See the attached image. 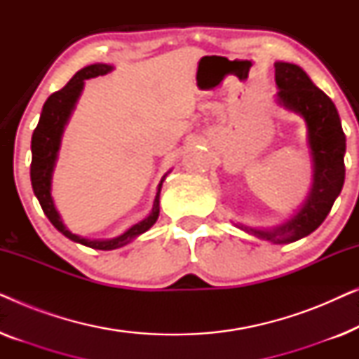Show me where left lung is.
<instances>
[{"label": "left lung", "mask_w": 359, "mask_h": 359, "mask_svg": "<svg viewBox=\"0 0 359 359\" xmlns=\"http://www.w3.org/2000/svg\"><path fill=\"white\" fill-rule=\"evenodd\" d=\"M274 80L279 88L278 100L287 109L296 111L307 122L309 145L313 160V186L304 208L273 232L243 227L273 242H294L312 233L330 212L345 183L346 139L333 101L313 85L307 73L292 63H274Z\"/></svg>", "instance_id": "8db88e82"}]
</instances>
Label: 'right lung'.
Masks as SVG:
<instances>
[{
    "label": "right lung",
    "instance_id": "right-lung-1",
    "mask_svg": "<svg viewBox=\"0 0 359 359\" xmlns=\"http://www.w3.org/2000/svg\"><path fill=\"white\" fill-rule=\"evenodd\" d=\"M111 70L112 67L106 65V63H95V65L85 67L81 68L80 72H76L75 76H73L62 90L52 93L42 107L41 119H39V124L36 129H34L31 142V183L34 194L37 196L43 214L47 215L53 227H55L58 232L65 235V237L73 240V242H78L96 250H114L124 247V245L129 243L130 240H134L135 237H139L140 233L147 232V230L156 222V219H158L160 189L161 183H163V180H161V183L158 184V191H156L155 196L154 209H151V214L149 217L144 219L139 224H135L134 227H130L127 232L122 233L121 237H116L112 240H88L72 233L70 230L63 225L60 215H58L55 205H53L50 196V180L53 165H55L57 160L58 147H60L63 127H65L68 117H70L73 107H75L78 96H80V93L83 90V81L88 80V78L106 75V73Z\"/></svg>",
    "mask_w": 359,
    "mask_h": 359
}]
</instances>
